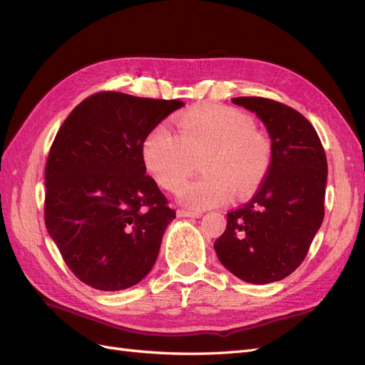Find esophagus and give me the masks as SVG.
<instances>
[{
    "instance_id": "1",
    "label": "esophagus",
    "mask_w": 365,
    "mask_h": 365,
    "mask_svg": "<svg viewBox=\"0 0 365 365\" xmlns=\"http://www.w3.org/2000/svg\"><path fill=\"white\" fill-rule=\"evenodd\" d=\"M176 215H178V217H201L202 216L201 212H192V210H178Z\"/></svg>"
}]
</instances>
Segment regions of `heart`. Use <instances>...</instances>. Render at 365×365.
I'll list each match as a JSON object with an SVG mask.
<instances>
[{
    "mask_svg": "<svg viewBox=\"0 0 365 365\" xmlns=\"http://www.w3.org/2000/svg\"><path fill=\"white\" fill-rule=\"evenodd\" d=\"M178 135L164 125L149 130L141 146L148 172L163 189L175 192L189 178L196 160L205 176L184 184L178 200L185 207L205 210L227 204L233 193L247 197L267 176L272 148L254 129L252 117L228 106L190 108L176 118Z\"/></svg>",
    "mask_w": 365,
    "mask_h": 365,
    "instance_id": "b5f03b06",
    "label": "heart"
}]
</instances>
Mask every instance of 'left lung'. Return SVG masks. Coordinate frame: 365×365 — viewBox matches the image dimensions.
<instances>
[{
  "instance_id": "8db88e82",
  "label": "left lung",
  "mask_w": 365,
  "mask_h": 365,
  "mask_svg": "<svg viewBox=\"0 0 365 365\" xmlns=\"http://www.w3.org/2000/svg\"><path fill=\"white\" fill-rule=\"evenodd\" d=\"M231 102L262 120L272 158L252 200L227 213V228L215 251L240 280L267 284L300 267L322 227L327 160L317 130L295 109L263 97Z\"/></svg>"
}]
</instances>
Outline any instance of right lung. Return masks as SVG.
<instances>
[{
	"mask_svg": "<svg viewBox=\"0 0 365 365\" xmlns=\"http://www.w3.org/2000/svg\"><path fill=\"white\" fill-rule=\"evenodd\" d=\"M180 101L97 93L77 105L46 165V225L65 263L85 284L121 291L158 257L175 210L146 175L141 146Z\"/></svg>",
	"mask_w": 365,
	"mask_h": 365,
	"instance_id": "add662e5",
	"label": "right lung"
}]
</instances>
